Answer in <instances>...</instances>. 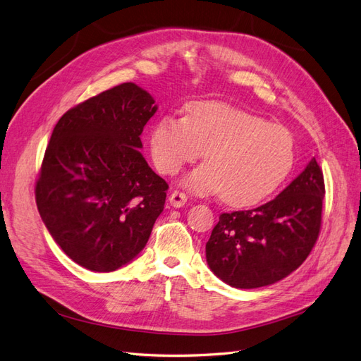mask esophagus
<instances>
[{"instance_id": "34e87169", "label": "esophagus", "mask_w": 361, "mask_h": 361, "mask_svg": "<svg viewBox=\"0 0 361 361\" xmlns=\"http://www.w3.org/2000/svg\"><path fill=\"white\" fill-rule=\"evenodd\" d=\"M169 200H170V204H171L173 207H182L185 203H187V195H185V194L180 192V191H173V192L170 194Z\"/></svg>"}]
</instances>
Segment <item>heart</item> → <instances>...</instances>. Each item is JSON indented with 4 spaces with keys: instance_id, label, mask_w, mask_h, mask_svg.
Returning <instances> with one entry per match:
<instances>
[{
    "instance_id": "heart-1",
    "label": "heart",
    "mask_w": 361,
    "mask_h": 361,
    "mask_svg": "<svg viewBox=\"0 0 361 361\" xmlns=\"http://www.w3.org/2000/svg\"><path fill=\"white\" fill-rule=\"evenodd\" d=\"M149 147L157 169L170 176L204 152L207 164L190 171L182 185L195 194L221 192L232 206L268 197L286 179L295 158L288 128L220 102H195L187 106V117H162Z\"/></svg>"
}]
</instances>
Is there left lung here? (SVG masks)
Returning <instances> with one entry per match:
<instances>
[{"mask_svg":"<svg viewBox=\"0 0 361 361\" xmlns=\"http://www.w3.org/2000/svg\"><path fill=\"white\" fill-rule=\"evenodd\" d=\"M325 194L313 158L274 200L221 214L206 243V262L228 286L256 289L288 277L318 239Z\"/></svg>","mask_w":361,"mask_h":361,"instance_id":"1","label":"left lung"}]
</instances>
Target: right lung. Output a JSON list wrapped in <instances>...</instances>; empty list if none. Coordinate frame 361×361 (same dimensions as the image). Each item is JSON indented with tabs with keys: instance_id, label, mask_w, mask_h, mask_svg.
I'll return each mask as SVG.
<instances>
[{
	"instance_id": "obj_1",
	"label": "right lung",
	"mask_w": 361,
	"mask_h": 361,
	"mask_svg": "<svg viewBox=\"0 0 361 361\" xmlns=\"http://www.w3.org/2000/svg\"><path fill=\"white\" fill-rule=\"evenodd\" d=\"M157 110L146 90L123 82L71 108L52 130L36 203L54 241L82 268L116 271L149 241L169 190L140 152Z\"/></svg>"
}]
</instances>
